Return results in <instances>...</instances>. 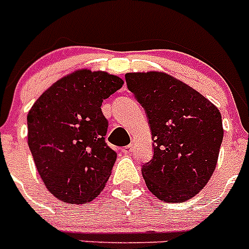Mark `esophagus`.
Segmentation results:
<instances>
[{
    "label": "esophagus",
    "instance_id": "obj_1",
    "mask_svg": "<svg viewBox=\"0 0 249 249\" xmlns=\"http://www.w3.org/2000/svg\"><path fill=\"white\" fill-rule=\"evenodd\" d=\"M132 151H133V144H128V146L124 147V148L122 149V152L124 155H131Z\"/></svg>",
    "mask_w": 249,
    "mask_h": 249
}]
</instances>
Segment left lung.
<instances>
[{"mask_svg":"<svg viewBox=\"0 0 249 249\" xmlns=\"http://www.w3.org/2000/svg\"><path fill=\"white\" fill-rule=\"evenodd\" d=\"M124 78L152 131L153 157L142 166L148 190L169 203L192 198L210 181L218 160L223 140L218 108L167 73L137 72Z\"/></svg>","mask_w":249,"mask_h":249,"instance_id":"8db88e82","label":"left lung"}]
</instances>
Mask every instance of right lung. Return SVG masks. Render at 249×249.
Returning a JSON list of instances; mask_svg holds the SVG:
<instances>
[{
	"label": "right lung",
	"mask_w": 249,
	"mask_h": 249,
	"mask_svg": "<svg viewBox=\"0 0 249 249\" xmlns=\"http://www.w3.org/2000/svg\"><path fill=\"white\" fill-rule=\"evenodd\" d=\"M120 77L80 70L63 77L27 114L28 147L46 188L71 204L94 199L108 181L117 153L107 146L103 100L122 87Z\"/></svg>",
	"instance_id": "right-lung-1"
}]
</instances>
